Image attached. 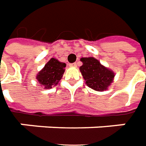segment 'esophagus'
<instances>
[{
    "label": "esophagus",
    "mask_w": 146,
    "mask_h": 146,
    "mask_svg": "<svg viewBox=\"0 0 146 146\" xmlns=\"http://www.w3.org/2000/svg\"><path fill=\"white\" fill-rule=\"evenodd\" d=\"M70 66H77V63H76V62L71 63V64H70Z\"/></svg>",
    "instance_id": "34e87169"
}]
</instances>
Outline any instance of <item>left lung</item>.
<instances>
[{
  "mask_svg": "<svg viewBox=\"0 0 146 146\" xmlns=\"http://www.w3.org/2000/svg\"><path fill=\"white\" fill-rule=\"evenodd\" d=\"M80 61L83 65L80 71L87 86L97 92L108 90L113 82L115 73L93 57L81 58Z\"/></svg>",
  "mask_w": 146,
  "mask_h": 146,
  "instance_id": "8db88e82",
  "label": "left lung"
}]
</instances>
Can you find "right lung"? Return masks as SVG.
I'll return each instance as SVG.
<instances>
[{
    "label": "right lung",
    "instance_id": "right-lung-1",
    "mask_svg": "<svg viewBox=\"0 0 146 146\" xmlns=\"http://www.w3.org/2000/svg\"><path fill=\"white\" fill-rule=\"evenodd\" d=\"M66 63L59 62L54 58H51L43 68L36 75L39 84L43 86L44 89L52 88L58 84L65 71Z\"/></svg>",
    "mask_w": 146,
    "mask_h": 146
}]
</instances>
